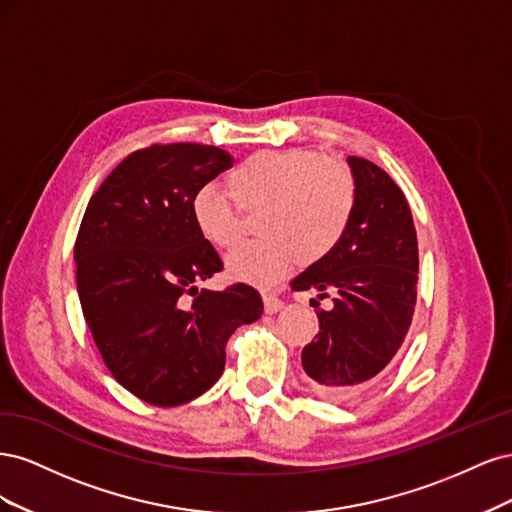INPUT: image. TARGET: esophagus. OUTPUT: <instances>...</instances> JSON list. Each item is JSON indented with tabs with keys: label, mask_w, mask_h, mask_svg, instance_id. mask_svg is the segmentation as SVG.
Segmentation results:
<instances>
[{
	"label": "esophagus",
	"mask_w": 512,
	"mask_h": 512,
	"mask_svg": "<svg viewBox=\"0 0 512 512\" xmlns=\"http://www.w3.org/2000/svg\"><path fill=\"white\" fill-rule=\"evenodd\" d=\"M262 301H265V312L267 314H277L284 307V301L277 299L275 294H262Z\"/></svg>",
	"instance_id": "esophagus-1"
}]
</instances>
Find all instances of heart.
<instances>
[{
  "instance_id": "obj_1",
  "label": "heart",
  "mask_w": 512,
  "mask_h": 512,
  "mask_svg": "<svg viewBox=\"0 0 512 512\" xmlns=\"http://www.w3.org/2000/svg\"><path fill=\"white\" fill-rule=\"evenodd\" d=\"M228 190L241 207H262L258 241L241 243L226 258L232 280L269 288L301 265L327 258L346 235L356 203L352 170L337 158L307 149H265L230 170ZM192 218L209 243L230 247L239 235L237 207L218 183L192 198Z\"/></svg>"
}]
</instances>
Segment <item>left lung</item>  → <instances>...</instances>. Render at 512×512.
<instances>
[{
	"label": "left lung",
	"mask_w": 512,
	"mask_h": 512,
	"mask_svg": "<svg viewBox=\"0 0 512 512\" xmlns=\"http://www.w3.org/2000/svg\"><path fill=\"white\" fill-rule=\"evenodd\" d=\"M356 203L335 250L290 282L292 290H318L333 307L316 309L320 331L301 352L314 391L346 401L376 380L410 329L418 243L408 200L374 162L350 156ZM314 301V299H312Z\"/></svg>",
	"instance_id": "obj_1"
}]
</instances>
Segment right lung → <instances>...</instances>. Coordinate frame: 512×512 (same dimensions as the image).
<instances>
[{
	"label": "right lung",
	"mask_w": 512,
	"mask_h": 512,
	"mask_svg": "<svg viewBox=\"0 0 512 512\" xmlns=\"http://www.w3.org/2000/svg\"><path fill=\"white\" fill-rule=\"evenodd\" d=\"M232 162L194 143L134 151L85 209L74 245L83 316L113 378L147 404L209 391L228 337L262 314L252 286H196L224 265L194 224L192 198Z\"/></svg>",
	"instance_id": "right-lung-1"
}]
</instances>
